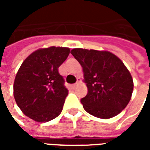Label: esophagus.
Listing matches in <instances>:
<instances>
[{
    "instance_id": "34e87169",
    "label": "esophagus",
    "mask_w": 150,
    "mask_h": 150,
    "mask_svg": "<svg viewBox=\"0 0 150 150\" xmlns=\"http://www.w3.org/2000/svg\"><path fill=\"white\" fill-rule=\"evenodd\" d=\"M79 83H81V80H80V79H78V80H77V83H75V84L72 85V88H76V87H77V86L79 85Z\"/></svg>"
}]
</instances>
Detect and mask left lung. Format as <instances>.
Wrapping results in <instances>:
<instances>
[{
	"instance_id": "1",
	"label": "left lung",
	"mask_w": 150,
	"mask_h": 150,
	"mask_svg": "<svg viewBox=\"0 0 150 150\" xmlns=\"http://www.w3.org/2000/svg\"><path fill=\"white\" fill-rule=\"evenodd\" d=\"M71 54L83 67L88 94L81 99L84 110L109 119L118 115L132 97V75L120 59L107 50L72 49Z\"/></svg>"
}]
</instances>
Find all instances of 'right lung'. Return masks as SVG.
<instances>
[{
    "instance_id": "right-lung-1",
    "label": "right lung",
    "mask_w": 150,
    "mask_h": 150,
    "mask_svg": "<svg viewBox=\"0 0 150 150\" xmlns=\"http://www.w3.org/2000/svg\"><path fill=\"white\" fill-rule=\"evenodd\" d=\"M69 54L67 47L41 48L28 56L18 70L13 83L15 101L36 122H48L62 112L68 90L59 67Z\"/></svg>"
}]
</instances>
